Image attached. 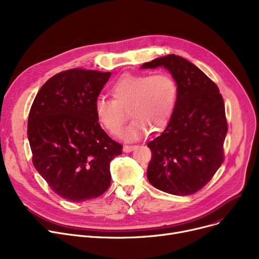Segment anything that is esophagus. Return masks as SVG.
Returning <instances> with one entry per match:
<instances>
[{"label":"esophagus","instance_id":"34e87169","mask_svg":"<svg viewBox=\"0 0 259 259\" xmlns=\"http://www.w3.org/2000/svg\"><path fill=\"white\" fill-rule=\"evenodd\" d=\"M136 148H137L136 145H125V146H123V151L131 152L132 150H134Z\"/></svg>","mask_w":259,"mask_h":259}]
</instances>
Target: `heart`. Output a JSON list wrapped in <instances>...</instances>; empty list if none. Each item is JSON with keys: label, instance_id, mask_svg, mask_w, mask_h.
Returning <instances> with one entry per match:
<instances>
[{"label": "heart", "instance_id": "obj_1", "mask_svg": "<svg viewBox=\"0 0 259 259\" xmlns=\"http://www.w3.org/2000/svg\"><path fill=\"white\" fill-rule=\"evenodd\" d=\"M112 99L98 98L94 111L98 122L112 136H119L128 114L132 120L123 131L127 140L163 130L175 112L179 89L168 73L123 74L111 85Z\"/></svg>", "mask_w": 259, "mask_h": 259}]
</instances>
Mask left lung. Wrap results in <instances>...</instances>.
Returning a JSON list of instances; mask_svg holds the SVG:
<instances>
[{
	"label": "left lung",
	"mask_w": 259,
	"mask_h": 259,
	"mask_svg": "<svg viewBox=\"0 0 259 259\" xmlns=\"http://www.w3.org/2000/svg\"><path fill=\"white\" fill-rule=\"evenodd\" d=\"M164 66L179 89L170 121L148 143L151 161L147 178L162 192L188 196L203 188L224 161L228 132L226 108L217 84L188 60L167 55L142 65Z\"/></svg>",
	"instance_id": "left-lung-1"
}]
</instances>
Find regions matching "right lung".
<instances>
[{"mask_svg": "<svg viewBox=\"0 0 259 259\" xmlns=\"http://www.w3.org/2000/svg\"><path fill=\"white\" fill-rule=\"evenodd\" d=\"M110 76L79 67L60 72L41 87L29 111L32 164L53 192L72 202L102 196L111 184L110 163L122 152L94 111Z\"/></svg>", "mask_w": 259, "mask_h": 259, "instance_id": "add662e5", "label": "right lung"}]
</instances>
